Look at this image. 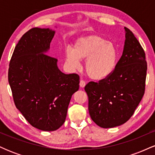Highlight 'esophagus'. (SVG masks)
<instances>
[{
    "mask_svg": "<svg viewBox=\"0 0 155 155\" xmlns=\"http://www.w3.org/2000/svg\"><path fill=\"white\" fill-rule=\"evenodd\" d=\"M79 85H80V87H81V88L84 87L85 85H86V82H85L84 80L81 79V81H80V83H79Z\"/></svg>",
    "mask_w": 155,
    "mask_h": 155,
    "instance_id": "obj_1",
    "label": "esophagus"
}]
</instances>
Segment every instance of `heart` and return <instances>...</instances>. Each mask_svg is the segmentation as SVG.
<instances>
[{"label": "heart", "instance_id": "b5f03b06", "mask_svg": "<svg viewBox=\"0 0 155 155\" xmlns=\"http://www.w3.org/2000/svg\"><path fill=\"white\" fill-rule=\"evenodd\" d=\"M86 74L94 80L106 78L114 70L117 63V51L111 42L99 35L81 37L75 42L73 49L65 51V60L74 68L79 66L80 60H85Z\"/></svg>", "mask_w": 155, "mask_h": 155}]
</instances>
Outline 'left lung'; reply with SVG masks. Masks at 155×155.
I'll return each instance as SVG.
<instances>
[{"label": "left lung", "mask_w": 155, "mask_h": 155, "mask_svg": "<svg viewBox=\"0 0 155 155\" xmlns=\"http://www.w3.org/2000/svg\"><path fill=\"white\" fill-rule=\"evenodd\" d=\"M124 30L123 52L114 71L84 87L90 117L103 128L125 123L144 95L147 71L144 50L132 31L127 28Z\"/></svg>", "instance_id": "8db88e82"}]
</instances>
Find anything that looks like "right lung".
Segmentation results:
<instances>
[{"label":"right lung","mask_w":155,"mask_h":155,"mask_svg":"<svg viewBox=\"0 0 155 155\" xmlns=\"http://www.w3.org/2000/svg\"><path fill=\"white\" fill-rule=\"evenodd\" d=\"M54 31L34 28L15 47L8 68V83L16 107L35 128L54 131L66 118L71 96L79 88L78 74H65L58 60L46 54Z\"/></svg>","instance_id":"obj_1"}]
</instances>
